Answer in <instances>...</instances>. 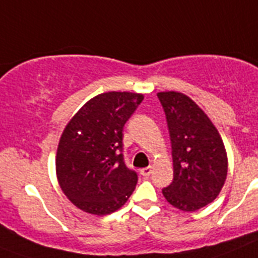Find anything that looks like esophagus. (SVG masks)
Wrapping results in <instances>:
<instances>
[{
    "mask_svg": "<svg viewBox=\"0 0 258 258\" xmlns=\"http://www.w3.org/2000/svg\"><path fill=\"white\" fill-rule=\"evenodd\" d=\"M151 172H152L151 166H146V168L141 169V174H142L145 178H149L150 174H151Z\"/></svg>",
    "mask_w": 258,
    "mask_h": 258,
    "instance_id": "34e87169",
    "label": "esophagus"
}]
</instances>
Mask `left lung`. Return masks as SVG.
Returning a JSON list of instances; mask_svg holds the SVG:
<instances>
[{
    "label": "left lung",
    "mask_w": 258,
    "mask_h": 258,
    "mask_svg": "<svg viewBox=\"0 0 258 258\" xmlns=\"http://www.w3.org/2000/svg\"><path fill=\"white\" fill-rule=\"evenodd\" d=\"M165 113L173 181L163 195L175 208L194 212L213 202L227 174L225 146L208 116L187 95L157 93Z\"/></svg>",
    "instance_id": "obj_1"
}]
</instances>
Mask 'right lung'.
<instances>
[{
  "mask_svg": "<svg viewBox=\"0 0 258 258\" xmlns=\"http://www.w3.org/2000/svg\"><path fill=\"white\" fill-rule=\"evenodd\" d=\"M142 94L109 92L88 102L68 122L59 141L56 175L77 208L103 216L129 199L138 174L124 160L122 131Z\"/></svg>",
  "mask_w": 258,
  "mask_h": 258,
  "instance_id": "right-lung-1",
  "label": "right lung"
}]
</instances>
